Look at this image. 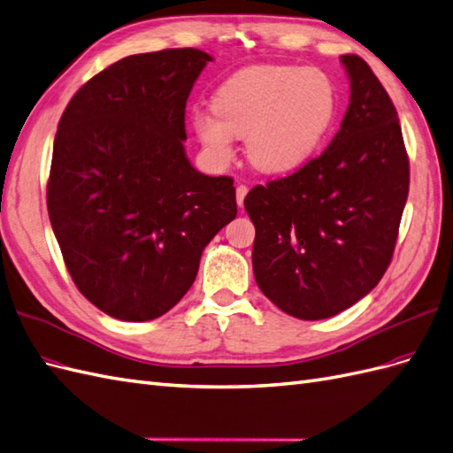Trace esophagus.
<instances>
[{"label": "esophagus", "mask_w": 453, "mask_h": 453, "mask_svg": "<svg viewBox=\"0 0 453 453\" xmlns=\"http://www.w3.org/2000/svg\"><path fill=\"white\" fill-rule=\"evenodd\" d=\"M248 190H250V188H248L246 185H238V187H236V202H238L240 207L243 205V200H246Z\"/></svg>", "instance_id": "34e87169"}]
</instances>
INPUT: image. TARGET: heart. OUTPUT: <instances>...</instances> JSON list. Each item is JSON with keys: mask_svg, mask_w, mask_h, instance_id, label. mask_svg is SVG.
Masks as SVG:
<instances>
[{"mask_svg": "<svg viewBox=\"0 0 453 453\" xmlns=\"http://www.w3.org/2000/svg\"><path fill=\"white\" fill-rule=\"evenodd\" d=\"M335 89L324 72L284 65L238 70L213 95V114L196 112L194 129L210 154L226 162L234 137L263 173H288L309 160L335 116Z\"/></svg>", "mask_w": 453, "mask_h": 453, "instance_id": "1", "label": "heart"}]
</instances>
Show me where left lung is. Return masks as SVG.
I'll list each match as a JSON object with an SVG mask.
<instances>
[{
	"label": "left lung",
	"mask_w": 453,
	"mask_h": 453,
	"mask_svg": "<svg viewBox=\"0 0 453 453\" xmlns=\"http://www.w3.org/2000/svg\"><path fill=\"white\" fill-rule=\"evenodd\" d=\"M350 103L327 149L296 173L253 187V274L278 309L322 320L352 307L393 259L410 190L396 108L364 58L343 55Z\"/></svg>",
	"instance_id": "8db88e82"
}]
</instances>
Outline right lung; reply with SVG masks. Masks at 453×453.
I'll use <instances>...</instances> for the list:
<instances>
[{
    "label": "right lung",
    "mask_w": 453,
    "mask_h": 453,
    "mask_svg": "<svg viewBox=\"0 0 453 453\" xmlns=\"http://www.w3.org/2000/svg\"><path fill=\"white\" fill-rule=\"evenodd\" d=\"M210 60L192 47L126 57L60 116L49 219L81 296L118 320L173 309L203 248L236 217L232 177L200 173L182 146L188 95Z\"/></svg>",
    "instance_id": "add662e5"
}]
</instances>
